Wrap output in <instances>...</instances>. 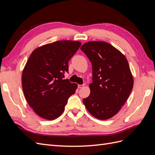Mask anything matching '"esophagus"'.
Returning a JSON list of instances; mask_svg holds the SVG:
<instances>
[{
	"instance_id": "esophagus-1",
	"label": "esophagus",
	"mask_w": 155,
	"mask_h": 155,
	"mask_svg": "<svg viewBox=\"0 0 155 155\" xmlns=\"http://www.w3.org/2000/svg\"><path fill=\"white\" fill-rule=\"evenodd\" d=\"M84 87H85V85H78V88H82Z\"/></svg>"
}]
</instances>
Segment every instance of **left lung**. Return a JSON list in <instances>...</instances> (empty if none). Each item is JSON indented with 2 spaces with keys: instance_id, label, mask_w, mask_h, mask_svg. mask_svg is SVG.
<instances>
[{
  "instance_id": "left-lung-1",
  "label": "left lung",
  "mask_w": 155,
  "mask_h": 155,
  "mask_svg": "<svg viewBox=\"0 0 155 155\" xmlns=\"http://www.w3.org/2000/svg\"><path fill=\"white\" fill-rule=\"evenodd\" d=\"M92 63L91 94L83 100L95 118H112L121 109L132 91L134 79L127 59L113 46L104 41H89L81 46Z\"/></svg>"
}]
</instances>
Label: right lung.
Listing matches in <instances>:
<instances>
[{
  "label": "right lung",
  "mask_w": 155,
  "mask_h": 155,
  "mask_svg": "<svg viewBox=\"0 0 155 155\" xmlns=\"http://www.w3.org/2000/svg\"><path fill=\"white\" fill-rule=\"evenodd\" d=\"M81 45L78 41H58L37 47L30 54L22 73V90L28 104L41 118H58L76 92L77 84L63 78L68 71V62Z\"/></svg>",
  "instance_id": "right-lung-1"
}]
</instances>
